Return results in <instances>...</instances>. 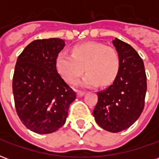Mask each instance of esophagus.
Instances as JSON below:
<instances>
[{"instance_id": "esophagus-1", "label": "esophagus", "mask_w": 159, "mask_h": 159, "mask_svg": "<svg viewBox=\"0 0 159 159\" xmlns=\"http://www.w3.org/2000/svg\"><path fill=\"white\" fill-rule=\"evenodd\" d=\"M85 93V92L84 91H77V93H76V94H77V96L78 97H82Z\"/></svg>"}]
</instances>
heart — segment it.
<instances>
[{
	"mask_svg": "<svg viewBox=\"0 0 159 159\" xmlns=\"http://www.w3.org/2000/svg\"><path fill=\"white\" fill-rule=\"evenodd\" d=\"M58 72L72 83L83 72L87 73L79 83L85 87L105 86L116 78L120 67V59L116 49L100 42H87L75 46L72 54L58 53L55 60Z\"/></svg>",
	"mask_w": 159,
	"mask_h": 159,
	"instance_id": "heart-1",
	"label": "heart"
}]
</instances>
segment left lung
<instances>
[{"instance_id": "obj_1", "label": "left lung", "mask_w": 159, "mask_h": 159, "mask_svg": "<svg viewBox=\"0 0 159 159\" xmlns=\"http://www.w3.org/2000/svg\"><path fill=\"white\" fill-rule=\"evenodd\" d=\"M112 43L119 55V70L111 85L97 93L93 115L102 129L117 133L129 128L142 112L147 75L143 60L129 44L117 38Z\"/></svg>"}]
</instances>
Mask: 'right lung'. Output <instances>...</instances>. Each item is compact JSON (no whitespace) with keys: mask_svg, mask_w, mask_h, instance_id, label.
Wrapping results in <instances>:
<instances>
[{"mask_svg":"<svg viewBox=\"0 0 159 159\" xmlns=\"http://www.w3.org/2000/svg\"><path fill=\"white\" fill-rule=\"evenodd\" d=\"M66 45L59 38L35 40L16 62L12 92L24 125L36 134H50L65 124L76 93L60 76L56 57Z\"/></svg>","mask_w":159,"mask_h":159,"instance_id":"1","label":"right lung"}]
</instances>
